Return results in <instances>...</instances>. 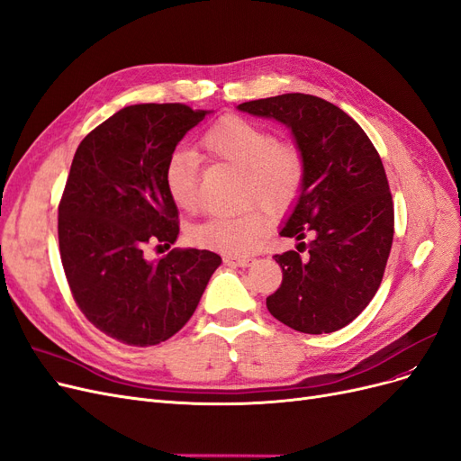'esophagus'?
Listing matches in <instances>:
<instances>
[{
    "mask_svg": "<svg viewBox=\"0 0 461 461\" xmlns=\"http://www.w3.org/2000/svg\"><path fill=\"white\" fill-rule=\"evenodd\" d=\"M224 262L228 264V266H233V268H247V266H250L252 264V258H240V257H224Z\"/></svg>",
    "mask_w": 461,
    "mask_h": 461,
    "instance_id": "obj_1",
    "label": "esophagus"
}]
</instances>
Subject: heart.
<instances>
[{
	"instance_id": "1",
	"label": "heart",
	"mask_w": 461,
	"mask_h": 461,
	"mask_svg": "<svg viewBox=\"0 0 461 461\" xmlns=\"http://www.w3.org/2000/svg\"><path fill=\"white\" fill-rule=\"evenodd\" d=\"M201 149L243 170V204L260 203L270 212H284L299 199L306 180V158L299 145L277 140L276 133L245 116H224L199 140ZM162 185L168 199L184 212L199 206V157L176 149L162 167ZM268 231V218L258 206L237 216H212L189 228L191 245L249 255Z\"/></svg>"
}]
</instances>
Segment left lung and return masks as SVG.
I'll list each match as a JSON object with an SVG mask.
<instances>
[{"instance_id":"left-lung-1","label":"left lung","mask_w":461,"mask_h":461,"mask_svg":"<svg viewBox=\"0 0 461 461\" xmlns=\"http://www.w3.org/2000/svg\"><path fill=\"white\" fill-rule=\"evenodd\" d=\"M237 109L285 124L306 158L303 191L279 231L299 243L274 257L284 279L266 306L294 331L333 333L374 299L389 260L394 209L381 157L358 122L316 95Z\"/></svg>"}]
</instances>
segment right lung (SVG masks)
<instances>
[{
    "mask_svg": "<svg viewBox=\"0 0 461 461\" xmlns=\"http://www.w3.org/2000/svg\"><path fill=\"white\" fill-rule=\"evenodd\" d=\"M206 114L182 103L130 105L74 153L59 203L61 262L82 314L124 345L153 347L180 331L221 264L199 249L145 258L147 247L170 249L180 233L162 167Z\"/></svg>",
    "mask_w": 461,
    "mask_h": 461,
    "instance_id": "add662e5",
    "label": "right lung"
}]
</instances>
